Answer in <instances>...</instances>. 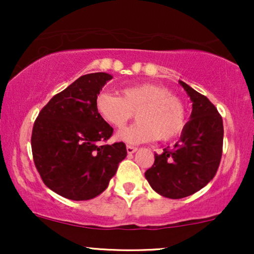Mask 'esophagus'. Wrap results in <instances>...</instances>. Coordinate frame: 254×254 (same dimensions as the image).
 I'll return each instance as SVG.
<instances>
[{
	"label": "esophagus",
	"instance_id": "34e87169",
	"mask_svg": "<svg viewBox=\"0 0 254 254\" xmlns=\"http://www.w3.org/2000/svg\"><path fill=\"white\" fill-rule=\"evenodd\" d=\"M137 150L136 147H132V145H127V154H133Z\"/></svg>",
	"mask_w": 254,
	"mask_h": 254
}]
</instances>
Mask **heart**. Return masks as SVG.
<instances>
[{"label":"heart","mask_w":254,"mask_h":254,"mask_svg":"<svg viewBox=\"0 0 254 254\" xmlns=\"http://www.w3.org/2000/svg\"><path fill=\"white\" fill-rule=\"evenodd\" d=\"M95 107L105 122L116 129H123L133 117L138 121L119 132V141L130 144L144 143L155 139L168 141L182 132L186 123L185 105L164 86L141 83L125 87L122 97L101 93Z\"/></svg>","instance_id":"1"}]
</instances>
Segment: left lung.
<instances>
[{"label": "left lung", "instance_id": "left-lung-1", "mask_svg": "<svg viewBox=\"0 0 254 254\" xmlns=\"http://www.w3.org/2000/svg\"><path fill=\"white\" fill-rule=\"evenodd\" d=\"M192 101L190 121L173 149L155 154L144 173L154 191L179 199L196 193L216 174L222 156L223 122L208 98L179 81Z\"/></svg>", "mask_w": 254, "mask_h": 254}]
</instances>
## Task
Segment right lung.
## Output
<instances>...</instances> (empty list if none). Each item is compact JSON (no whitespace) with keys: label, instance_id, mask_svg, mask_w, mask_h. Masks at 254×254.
I'll return each mask as SVG.
<instances>
[{"label":"right lung","instance_id":"add662e5","mask_svg":"<svg viewBox=\"0 0 254 254\" xmlns=\"http://www.w3.org/2000/svg\"><path fill=\"white\" fill-rule=\"evenodd\" d=\"M110 80L112 75L106 72L78 77L55 95L34 122V165L44 184L68 199L88 200L103 193L127 156L123 142L99 144L113 132L95 107Z\"/></svg>","mask_w":254,"mask_h":254}]
</instances>
